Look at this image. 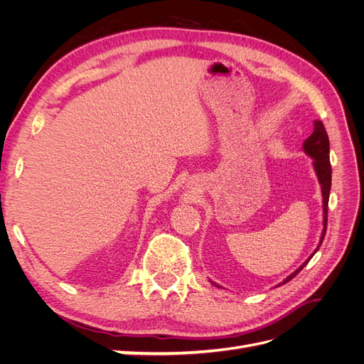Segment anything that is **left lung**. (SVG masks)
I'll use <instances>...</instances> for the list:
<instances>
[{
    "mask_svg": "<svg viewBox=\"0 0 364 364\" xmlns=\"http://www.w3.org/2000/svg\"><path fill=\"white\" fill-rule=\"evenodd\" d=\"M304 150L306 155H310L314 159V170L317 173L318 182L322 185V196H323V232L321 238V245L323 241V237L326 234V223H328V200H329V190H331V164H329V139L326 135V130L322 121H314V130L313 134L306 138L304 142ZM318 245V246H321ZM318 249V247H317ZM316 249V250H317ZM313 257V255H311ZM311 257L308 258L302 266L297 269L294 273H291L290 277L285 279L282 284H287L290 279H293L297 273H299L308 261L311 259ZM214 284V282H213ZM217 285V284H214Z\"/></svg>",
    "mask_w": 364,
    "mask_h": 364,
    "instance_id": "8db88e82",
    "label": "left lung"
}]
</instances>
